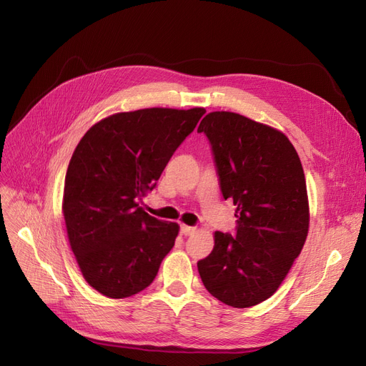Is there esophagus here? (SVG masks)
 I'll list each match as a JSON object with an SVG mask.
<instances>
[{
  "instance_id": "obj_1",
  "label": "esophagus",
  "mask_w": 366,
  "mask_h": 366,
  "mask_svg": "<svg viewBox=\"0 0 366 366\" xmlns=\"http://www.w3.org/2000/svg\"><path fill=\"white\" fill-rule=\"evenodd\" d=\"M180 230H182V235L187 237V235H192L197 229H195V227H192V226H186V224H182Z\"/></svg>"
}]
</instances>
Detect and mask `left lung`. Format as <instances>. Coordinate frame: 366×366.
<instances>
[{"instance_id":"obj_1","label":"left lung","mask_w":366,"mask_h":366,"mask_svg":"<svg viewBox=\"0 0 366 366\" xmlns=\"http://www.w3.org/2000/svg\"><path fill=\"white\" fill-rule=\"evenodd\" d=\"M198 132L215 156L223 197L238 218L237 235L214 234V250L198 261L206 290L247 308L269 299L285 280L308 235L305 175L284 132L230 112H212Z\"/></svg>"}]
</instances>
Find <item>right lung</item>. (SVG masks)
I'll return each instance as SVG.
<instances>
[{
    "label": "right lung",
    "mask_w": 366,
    "mask_h": 366,
    "mask_svg": "<svg viewBox=\"0 0 366 366\" xmlns=\"http://www.w3.org/2000/svg\"><path fill=\"white\" fill-rule=\"evenodd\" d=\"M204 113L202 107L116 113L77 143L62 214L84 280L101 295L124 299L145 290L174 247L180 226L151 217L139 203Z\"/></svg>",
    "instance_id": "1"
}]
</instances>
